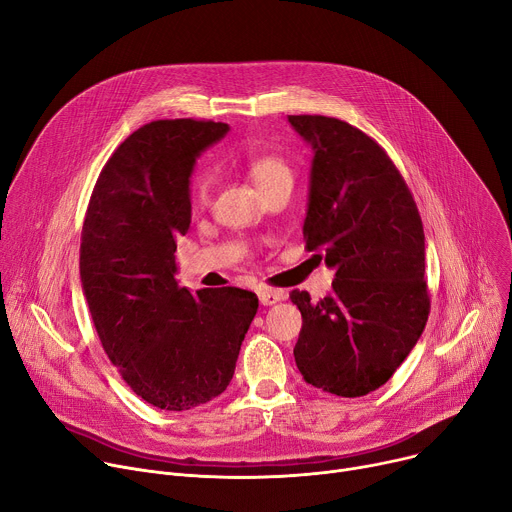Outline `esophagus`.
<instances>
[{
    "instance_id": "1",
    "label": "esophagus",
    "mask_w": 512,
    "mask_h": 512,
    "mask_svg": "<svg viewBox=\"0 0 512 512\" xmlns=\"http://www.w3.org/2000/svg\"><path fill=\"white\" fill-rule=\"evenodd\" d=\"M280 300H284V292L271 290V288H259V302L263 306H271V304H276Z\"/></svg>"
}]
</instances>
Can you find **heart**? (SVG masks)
<instances>
[{
  "mask_svg": "<svg viewBox=\"0 0 512 512\" xmlns=\"http://www.w3.org/2000/svg\"><path fill=\"white\" fill-rule=\"evenodd\" d=\"M249 175L259 191L276 185L280 181H292L290 166L286 164L284 158L274 156V154L249 158ZM212 187H214V175L210 173V170H199V173H195V177L191 181L193 201L199 203V206L208 203L210 195H212Z\"/></svg>",
  "mask_w": 512,
  "mask_h": 512,
  "instance_id": "b5f03b06",
  "label": "heart"
}]
</instances>
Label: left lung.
Returning <instances> with one entry per match:
<instances>
[{"label": "left lung", "instance_id": "obj_1", "mask_svg": "<svg viewBox=\"0 0 512 512\" xmlns=\"http://www.w3.org/2000/svg\"><path fill=\"white\" fill-rule=\"evenodd\" d=\"M313 146L306 249L335 269L331 294L311 302L294 346L302 379L339 397L385 385L420 339L430 296L424 226L389 154L358 127L323 115H288Z\"/></svg>", "mask_w": 512, "mask_h": 512}]
</instances>
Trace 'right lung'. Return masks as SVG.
Masks as SVG:
<instances>
[{
	"label": "right lung",
	"mask_w": 512,
	"mask_h": 512,
	"mask_svg": "<svg viewBox=\"0 0 512 512\" xmlns=\"http://www.w3.org/2000/svg\"><path fill=\"white\" fill-rule=\"evenodd\" d=\"M226 131L197 119L142 125L102 166L82 226L80 278L100 344L133 393L166 412L228 387L259 306L249 290L191 294L175 278L195 158Z\"/></svg>",
	"instance_id": "obj_1"
}]
</instances>
